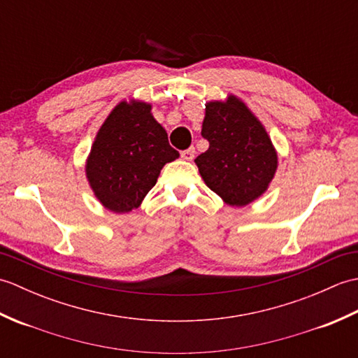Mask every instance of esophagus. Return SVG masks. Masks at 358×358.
<instances>
[{
	"instance_id": "obj_1",
	"label": "esophagus",
	"mask_w": 358,
	"mask_h": 358,
	"mask_svg": "<svg viewBox=\"0 0 358 358\" xmlns=\"http://www.w3.org/2000/svg\"><path fill=\"white\" fill-rule=\"evenodd\" d=\"M194 157H195V149L194 148H189V149L181 152V158L186 159V162H192Z\"/></svg>"
}]
</instances>
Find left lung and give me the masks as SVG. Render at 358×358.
I'll list each match as a JSON object with an SVG mask.
<instances>
[{"mask_svg": "<svg viewBox=\"0 0 358 358\" xmlns=\"http://www.w3.org/2000/svg\"><path fill=\"white\" fill-rule=\"evenodd\" d=\"M201 135L209 149L195 163L210 191L237 208L264 194L277 171V152L245 103L234 95L208 103Z\"/></svg>", "mask_w": 358, "mask_h": 358, "instance_id": "1", "label": "left lung"}]
</instances>
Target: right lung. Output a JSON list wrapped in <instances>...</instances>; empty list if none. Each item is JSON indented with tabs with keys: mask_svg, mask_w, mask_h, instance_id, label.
<instances>
[{
	"mask_svg": "<svg viewBox=\"0 0 358 358\" xmlns=\"http://www.w3.org/2000/svg\"><path fill=\"white\" fill-rule=\"evenodd\" d=\"M178 157L150 104L121 101L96 134L86 177L106 209L124 214L140 206L163 166Z\"/></svg>",
	"mask_w": 358,
	"mask_h": 358,
	"instance_id": "obj_1",
	"label": "right lung"
}]
</instances>
